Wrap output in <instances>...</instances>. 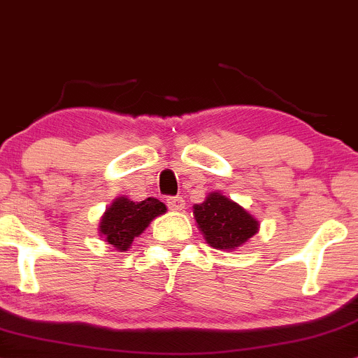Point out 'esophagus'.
<instances>
[{
  "label": "esophagus",
  "instance_id": "34e87169",
  "mask_svg": "<svg viewBox=\"0 0 358 358\" xmlns=\"http://www.w3.org/2000/svg\"><path fill=\"white\" fill-rule=\"evenodd\" d=\"M166 205L170 210H182V208L185 207V200L182 199V196H168Z\"/></svg>",
  "mask_w": 358,
  "mask_h": 358
}]
</instances>
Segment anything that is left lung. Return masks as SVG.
<instances>
[{"mask_svg": "<svg viewBox=\"0 0 358 358\" xmlns=\"http://www.w3.org/2000/svg\"><path fill=\"white\" fill-rule=\"evenodd\" d=\"M193 217L207 244L215 249L241 248L259 231V222L245 208L219 192L193 205Z\"/></svg>", "mask_w": 358, "mask_h": 358, "instance_id": "1", "label": "left lung"}]
</instances>
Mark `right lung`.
Returning a JSON list of instances; mask_svg holds the SVG:
<instances>
[{
    "mask_svg": "<svg viewBox=\"0 0 358 358\" xmlns=\"http://www.w3.org/2000/svg\"><path fill=\"white\" fill-rule=\"evenodd\" d=\"M166 212V205L158 199L133 202L126 196H117L109 208H106L99 224V234L117 250H127L133 244L134 237L150 225L155 217Z\"/></svg>",
    "mask_w": 358,
    "mask_h": 358,
    "instance_id": "add662e5",
    "label": "right lung"
}]
</instances>
